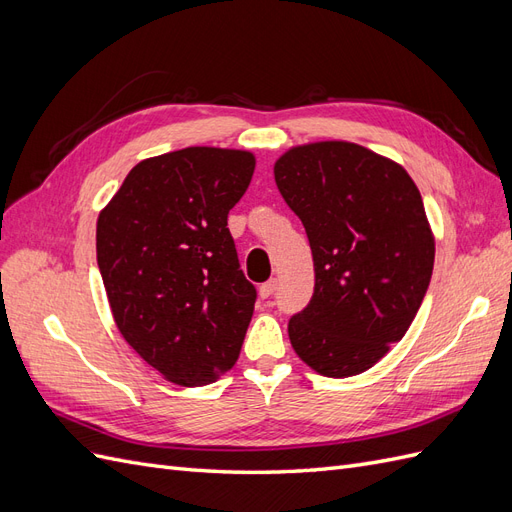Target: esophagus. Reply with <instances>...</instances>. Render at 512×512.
I'll return each mask as SVG.
<instances>
[{
  "mask_svg": "<svg viewBox=\"0 0 512 512\" xmlns=\"http://www.w3.org/2000/svg\"><path fill=\"white\" fill-rule=\"evenodd\" d=\"M277 290V280L273 277V280H269V282H265V284H260V288H258V292H260V297L262 299H267V297H271V294Z\"/></svg>",
  "mask_w": 512,
  "mask_h": 512,
  "instance_id": "34e87169",
  "label": "esophagus"
}]
</instances>
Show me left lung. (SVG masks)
I'll return each instance as SVG.
<instances>
[{"instance_id": "left-lung-1", "label": "left lung", "mask_w": 512, "mask_h": 512, "mask_svg": "<svg viewBox=\"0 0 512 512\" xmlns=\"http://www.w3.org/2000/svg\"><path fill=\"white\" fill-rule=\"evenodd\" d=\"M273 173L316 273L290 344L320 376L363 374L406 335L431 280L436 237L421 192L399 162L348 141L294 145Z\"/></svg>"}]
</instances>
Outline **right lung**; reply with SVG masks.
<instances>
[{
	"mask_svg": "<svg viewBox=\"0 0 512 512\" xmlns=\"http://www.w3.org/2000/svg\"><path fill=\"white\" fill-rule=\"evenodd\" d=\"M254 168L245 149L162 153L138 162L98 215V267L117 329L173 384H211L239 359L256 290L228 211Z\"/></svg>",
	"mask_w": 512,
	"mask_h": 512,
	"instance_id": "right-lung-1",
	"label": "right lung"
}]
</instances>
